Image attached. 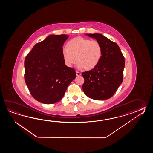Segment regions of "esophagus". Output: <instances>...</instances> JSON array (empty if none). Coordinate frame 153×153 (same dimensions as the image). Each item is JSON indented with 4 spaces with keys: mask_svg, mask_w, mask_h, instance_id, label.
I'll list each match as a JSON object with an SVG mask.
<instances>
[{
    "mask_svg": "<svg viewBox=\"0 0 153 153\" xmlns=\"http://www.w3.org/2000/svg\"><path fill=\"white\" fill-rule=\"evenodd\" d=\"M76 76H80V75H81V73L76 71Z\"/></svg>",
    "mask_w": 153,
    "mask_h": 153,
    "instance_id": "obj_1",
    "label": "esophagus"
}]
</instances>
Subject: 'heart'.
<instances>
[{
  "instance_id": "heart-1",
  "label": "heart",
  "mask_w": 153,
  "mask_h": 153,
  "mask_svg": "<svg viewBox=\"0 0 153 153\" xmlns=\"http://www.w3.org/2000/svg\"><path fill=\"white\" fill-rule=\"evenodd\" d=\"M65 47L62 56L68 67L73 65L76 59L78 68L91 70L98 65L102 56V46L96 40L78 36L68 41Z\"/></svg>"
}]
</instances>
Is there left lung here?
Returning <instances> with one entry per match:
<instances>
[{"label": "left lung", "mask_w": 153, "mask_h": 153, "mask_svg": "<svg viewBox=\"0 0 153 153\" xmlns=\"http://www.w3.org/2000/svg\"><path fill=\"white\" fill-rule=\"evenodd\" d=\"M100 43L102 56L94 68L82 73L84 79L82 90L95 100L111 97L123 81L125 59L117 44L101 34H86Z\"/></svg>", "instance_id": "8db88e82"}]
</instances>
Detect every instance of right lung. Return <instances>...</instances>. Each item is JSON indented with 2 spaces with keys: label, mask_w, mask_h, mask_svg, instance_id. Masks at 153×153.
Instances as JSON below:
<instances>
[{
  "label": "right lung",
  "mask_w": 153,
  "mask_h": 153,
  "mask_svg": "<svg viewBox=\"0 0 153 153\" xmlns=\"http://www.w3.org/2000/svg\"><path fill=\"white\" fill-rule=\"evenodd\" d=\"M68 36L50 35L26 56L25 80L31 95L39 102H58L76 77L75 69L65 65L62 56V46Z\"/></svg>",
  "instance_id": "right-lung-1"
}]
</instances>
